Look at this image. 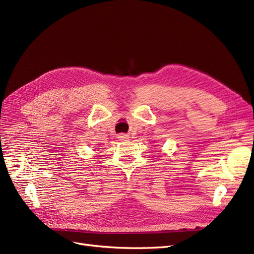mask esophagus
Wrapping results in <instances>:
<instances>
[{
  "mask_svg": "<svg viewBox=\"0 0 254 254\" xmlns=\"http://www.w3.org/2000/svg\"><path fill=\"white\" fill-rule=\"evenodd\" d=\"M119 140L120 141H127V140H129V134H125V133H121V134H119Z\"/></svg>",
  "mask_w": 254,
  "mask_h": 254,
  "instance_id": "34e87169",
  "label": "esophagus"
}]
</instances>
